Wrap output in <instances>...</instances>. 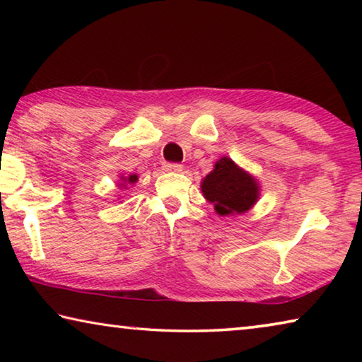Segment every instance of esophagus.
I'll use <instances>...</instances> for the list:
<instances>
[{
	"label": "esophagus",
	"instance_id": "esophagus-1",
	"mask_svg": "<svg viewBox=\"0 0 362 362\" xmlns=\"http://www.w3.org/2000/svg\"><path fill=\"white\" fill-rule=\"evenodd\" d=\"M163 169L168 170V173H180V170L183 169V166H182V164H179V163H164Z\"/></svg>",
	"mask_w": 362,
	"mask_h": 362
}]
</instances>
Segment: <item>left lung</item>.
Masks as SVG:
<instances>
[{
	"label": "left lung",
	"mask_w": 362,
	"mask_h": 362,
	"mask_svg": "<svg viewBox=\"0 0 362 362\" xmlns=\"http://www.w3.org/2000/svg\"><path fill=\"white\" fill-rule=\"evenodd\" d=\"M201 192L218 216H241L259 201L260 183L231 158L222 156L201 182Z\"/></svg>",
	"instance_id": "left-lung-1"
}]
</instances>
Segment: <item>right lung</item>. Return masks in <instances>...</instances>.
Masks as SVG:
<instances>
[{
	"label": "right lung",
	"instance_id": "1",
	"mask_svg": "<svg viewBox=\"0 0 362 362\" xmlns=\"http://www.w3.org/2000/svg\"><path fill=\"white\" fill-rule=\"evenodd\" d=\"M139 180L137 174H129V175H119V183L121 188H127L129 185H134Z\"/></svg>",
	"mask_w": 362,
	"mask_h": 362
}]
</instances>
